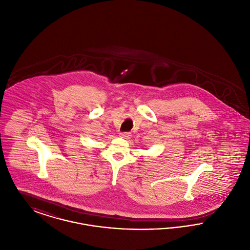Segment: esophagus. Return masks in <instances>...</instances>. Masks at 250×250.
I'll return each instance as SVG.
<instances>
[{
	"mask_svg": "<svg viewBox=\"0 0 250 250\" xmlns=\"http://www.w3.org/2000/svg\"><path fill=\"white\" fill-rule=\"evenodd\" d=\"M120 137H122V138H124L125 140H128V139L131 138V133H129V132H123V133L120 134Z\"/></svg>",
	"mask_w": 250,
	"mask_h": 250,
	"instance_id": "34e87169",
	"label": "esophagus"
}]
</instances>
